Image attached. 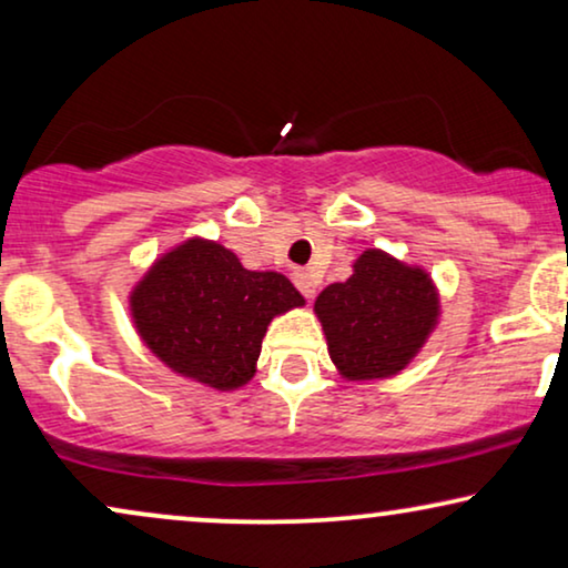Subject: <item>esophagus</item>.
I'll list each match as a JSON object with an SVG mask.
<instances>
[{
  "label": "esophagus",
  "instance_id": "esophagus-1",
  "mask_svg": "<svg viewBox=\"0 0 568 568\" xmlns=\"http://www.w3.org/2000/svg\"><path fill=\"white\" fill-rule=\"evenodd\" d=\"M294 284H297V290L305 294L307 300H313L315 297V286H317V282H315V276L310 274V271H297V274H294Z\"/></svg>",
  "mask_w": 568,
  "mask_h": 568
}]
</instances>
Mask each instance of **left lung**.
Here are the masks:
<instances>
[{"instance_id": "8db88e82", "label": "left lung", "mask_w": 568, "mask_h": 568, "mask_svg": "<svg viewBox=\"0 0 568 568\" xmlns=\"http://www.w3.org/2000/svg\"><path fill=\"white\" fill-rule=\"evenodd\" d=\"M328 354L346 379L393 377L408 367L439 315V297L422 268L383 251H364L346 282L315 300Z\"/></svg>"}]
</instances>
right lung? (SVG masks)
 Returning <instances> with one entry per match:
<instances>
[{
    "label": "right lung",
    "mask_w": 568,
    "mask_h": 568,
    "mask_svg": "<svg viewBox=\"0 0 568 568\" xmlns=\"http://www.w3.org/2000/svg\"><path fill=\"white\" fill-rule=\"evenodd\" d=\"M139 336L178 375L216 390L253 377L268 323L305 297L276 271H247L212 240H185L131 292Z\"/></svg>",
    "instance_id": "right-lung-1"
}]
</instances>
